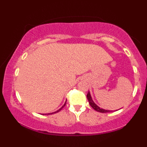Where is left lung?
I'll use <instances>...</instances> for the list:
<instances>
[{
  "instance_id": "1",
  "label": "left lung",
  "mask_w": 147,
  "mask_h": 147,
  "mask_svg": "<svg viewBox=\"0 0 147 147\" xmlns=\"http://www.w3.org/2000/svg\"><path fill=\"white\" fill-rule=\"evenodd\" d=\"M87 99H88V100L89 104H90V106L94 109V110L98 111V112H100V113H109V112H111V111H109V110H104V109H101V108H99V106H97V105H96V104H95V102L92 101V97H91V96H90V92H88Z\"/></svg>"
}]
</instances>
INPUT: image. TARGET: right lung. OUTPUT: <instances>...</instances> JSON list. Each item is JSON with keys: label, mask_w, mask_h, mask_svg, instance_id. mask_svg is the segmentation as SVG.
<instances>
[{"label": "right lung", "mask_w": 147, "mask_h": 147, "mask_svg": "<svg viewBox=\"0 0 147 147\" xmlns=\"http://www.w3.org/2000/svg\"><path fill=\"white\" fill-rule=\"evenodd\" d=\"M65 104H66V101H65V104H63V106H62V107H61V109H59V110H58V111H55V112H54V113H48V114H45V115H51V114H53V113H58V112H59V111H60L61 110V109H63V108L64 107V106H65Z\"/></svg>", "instance_id": "add662e5"}]
</instances>
